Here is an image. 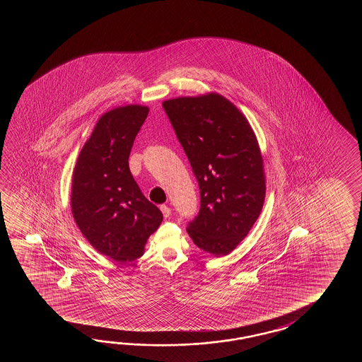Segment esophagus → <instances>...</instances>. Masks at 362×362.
Instances as JSON below:
<instances>
[{"instance_id":"esophagus-1","label":"esophagus","mask_w":362,"mask_h":362,"mask_svg":"<svg viewBox=\"0 0 362 362\" xmlns=\"http://www.w3.org/2000/svg\"><path fill=\"white\" fill-rule=\"evenodd\" d=\"M160 211H162L163 216L167 218V217H170V208L168 206H165V204H163L160 206Z\"/></svg>"}]
</instances>
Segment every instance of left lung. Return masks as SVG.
Wrapping results in <instances>:
<instances>
[{
	"instance_id": "8db88e82",
	"label": "left lung",
	"mask_w": 362,
	"mask_h": 362,
	"mask_svg": "<svg viewBox=\"0 0 362 362\" xmlns=\"http://www.w3.org/2000/svg\"><path fill=\"white\" fill-rule=\"evenodd\" d=\"M200 189L187 234L200 250L223 256L246 238L265 199L259 142L246 116L218 93L164 100Z\"/></svg>"
}]
</instances>
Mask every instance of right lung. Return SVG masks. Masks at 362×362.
<instances>
[{"mask_svg": "<svg viewBox=\"0 0 362 362\" xmlns=\"http://www.w3.org/2000/svg\"><path fill=\"white\" fill-rule=\"evenodd\" d=\"M147 114V106L128 105L100 116L72 175L74 220L86 240L116 262L141 257L163 221L159 208L139 190L128 163Z\"/></svg>", "mask_w": 362, "mask_h": 362, "instance_id": "right-lung-1", "label": "right lung"}]
</instances>
